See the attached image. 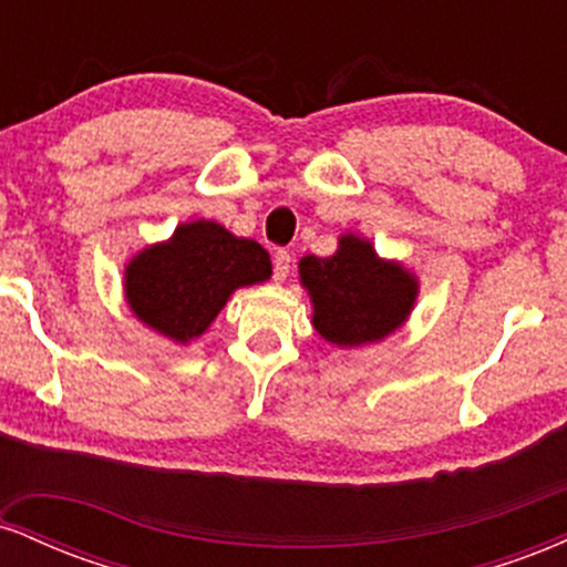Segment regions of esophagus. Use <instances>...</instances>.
I'll return each instance as SVG.
<instances>
[{"instance_id": "1", "label": "esophagus", "mask_w": 567, "mask_h": 567, "mask_svg": "<svg viewBox=\"0 0 567 567\" xmlns=\"http://www.w3.org/2000/svg\"><path fill=\"white\" fill-rule=\"evenodd\" d=\"M290 264H292V258H290L288 250H277L275 252V279H277V282H285V279H288Z\"/></svg>"}]
</instances>
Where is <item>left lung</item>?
<instances>
[{"instance_id":"left-lung-1","label":"left lung","mask_w":567,"mask_h":567,"mask_svg":"<svg viewBox=\"0 0 567 567\" xmlns=\"http://www.w3.org/2000/svg\"><path fill=\"white\" fill-rule=\"evenodd\" d=\"M298 275L315 306L317 333L347 349L392 336L419 296L415 275L402 264L383 261L357 234H343L333 256H303Z\"/></svg>"}]
</instances>
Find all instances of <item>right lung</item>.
I'll return each instance as SVG.
<instances>
[{"instance_id":"right-lung-1","label":"right lung","mask_w":567,"mask_h":567,"mask_svg":"<svg viewBox=\"0 0 567 567\" xmlns=\"http://www.w3.org/2000/svg\"><path fill=\"white\" fill-rule=\"evenodd\" d=\"M269 277L271 258L256 239L234 237L216 220H192L130 258L125 298L143 324L188 343L210 328L234 290Z\"/></svg>"}]
</instances>
